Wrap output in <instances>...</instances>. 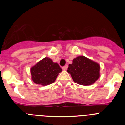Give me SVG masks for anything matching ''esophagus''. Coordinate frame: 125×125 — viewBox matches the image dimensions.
Listing matches in <instances>:
<instances>
[{"label":"esophagus","mask_w":125,"mask_h":125,"mask_svg":"<svg viewBox=\"0 0 125 125\" xmlns=\"http://www.w3.org/2000/svg\"><path fill=\"white\" fill-rule=\"evenodd\" d=\"M67 68H68V65H65V66H63V68H62V69L63 70H67Z\"/></svg>","instance_id":"obj_1"}]
</instances>
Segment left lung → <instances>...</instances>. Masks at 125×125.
Masks as SVG:
<instances>
[{"label":"left lung","mask_w":125,"mask_h":125,"mask_svg":"<svg viewBox=\"0 0 125 125\" xmlns=\"http://www.w3.org/2000/svg\"><path fill=\"white\" fill-rule=\"evenodd\" d=\"M67 71L74 82L88 86L95 83L100 77V65L86 57L79 56L73 59Z\"/></svg>","instance_id":"1"}]
</instances>
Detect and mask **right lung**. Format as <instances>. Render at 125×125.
<instances>
[{
    "label": "right lung",
    "mask_w": 125,
    "mask_h": 125,
    "mask_svg": "<svg viewBox=\"0 0 125 125\" xmlns=\"http://www.w3.org/2000/svg\"><path fill=\"white\" fill-rule=\"evenodd\" d=\"M62 71L58 63L49 57H45L30 70L32 80L37 85L46 86L55 82L59 73Z\"/></svg>",
    "instance_id": "add662e5"
}]
</instances>
